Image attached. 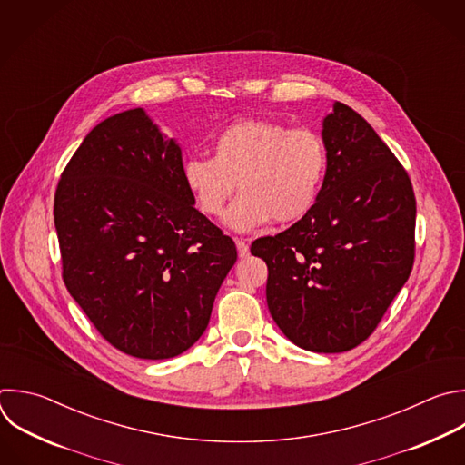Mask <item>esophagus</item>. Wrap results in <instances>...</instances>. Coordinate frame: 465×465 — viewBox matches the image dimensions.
Segmentation results:
<instances>
[{
	"mask_svg": "<svg viewBox=\"0 0 465 465\" xmlns=\"http://www.w3.org/2000/svg\"><path fill=\"white\" fill-rule=\"evenodd\" d=\"M235 244H237V252H239V257H241V259H244V257L250 255V248H248V244H246L242 239H235Z\"/></svg>",
	"mask_w": 465,
	"mask_h": 465,
	"instance_id": "esophagus-1",
	"label": "esophagus"
}]
</instances>
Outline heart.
<instances>
[{
    "label": "heart",
    "instance_id": "obj_1",
    "mask_svg": "<svg viewBox=\"0 0 465 465\" xmlns=\"http://www.w3.org/2000/svg\"><path fill=\"white\" fill-rule=\"evenodd\" d=\"M212 159L192 154L183 164V183L197 208L210 219L224 213L237 183L239 197L226 224L250 232L273 219L288 224L311 213L322 195L329 149L308 127L272 120H239L210 142Z\"/></svg>",
    "mask_w": 465,
    "mask_h": 465
}]
</instances>
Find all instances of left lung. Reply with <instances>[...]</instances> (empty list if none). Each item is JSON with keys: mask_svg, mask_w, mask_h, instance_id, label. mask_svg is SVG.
I'll return each mask as SVG.
<instances>
[{"mask_svg": "<svg viewBox=\"0 0 465 465\" xmlns=\"http://www.w3.org/2000/svg\"><path fill=\"white\" fill-rule=\"evenodd\" d=\"M329 170L314 210L253 241L268 266L266 302L281 332L312 352L363 343L411 275L416 199L394 153L352 107L323 120Z\"/></svg>", "mask_w": 465, "mask_h": 465, "instance_id": "left-lung-1", "label": "left lung"}]
</instances>
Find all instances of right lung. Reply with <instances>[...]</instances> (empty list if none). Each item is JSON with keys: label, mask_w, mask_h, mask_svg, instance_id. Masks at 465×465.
I'll return each mask as SVG.
<instances>
[{"label": "right lung", "mask_w": 465, "mask_h": 465, "mask_svg": "<svg viewBox=\"0 0 465 465\" xmlns=\"http://www.w3.org/2000/svg\"><path fill=\"white\" fill-rule=\"evenodd\" d=\"M193 204L181 147L140 107L93 127L58 181L64 282L100 336L133 358L188 351L237 261L235 242Z\"/></svg>", "instance_id": "add662e5"}]
</instances>
